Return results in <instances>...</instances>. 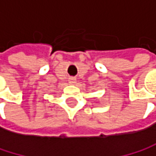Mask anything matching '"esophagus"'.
<instances>
[{"mask_svg":"<svg viewBox=\"0 0 156 156\" xmlns=\"http://www.w3.org/2000/svg\"><path fill=\"white\" fill-rule=\"evenodd\" d=\"M69 81L70 84H75V83H76V78H73V77H72V78H69Z\"/></svg>","mask_w":156,"mask_h":156,"instance_id":"esophagus-1","label":"esophagus"}]
</instances>
